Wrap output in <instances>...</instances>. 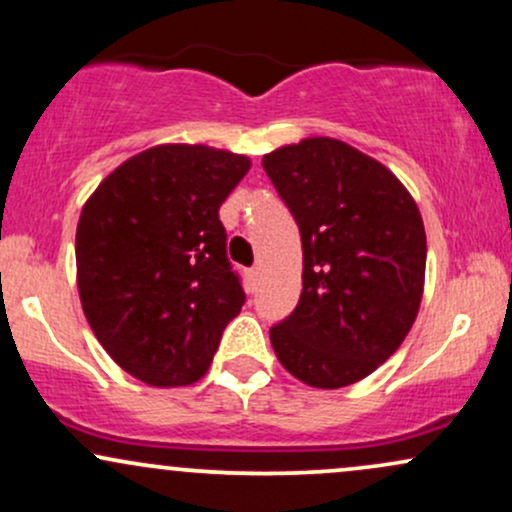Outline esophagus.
Instances as JSON below:
<instances>
[{
    "instance_id": "1",
    "label": "esophagus",
    "mask_w": 512,
    "mask_h": 512,
    "mask_svg": "<svg viewBox=\"0 0 512 512\" xmlns=\"http://www.w3.org/2000/svg\"><path fill=\"white\" fill-rule=\"evenodd\" d=\"M248 279H250V284L255 286V284H257V279H260V267H252V269H248Z\"/></svg>"
}]
</instances>
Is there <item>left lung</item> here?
<instances>
[{"mask_svg":"<svg viewBox=\"0 0 512 512\" xmlns=\"http://www.w3.org/2000/svg\"><path fill=\"white\" fill-rule=\"evenodd\" d=\"M262 166L303 243V291L269 330L274 354L310 387L354 385L395 354L419 313V207L383 163L339 139L281 146Z\"/></svg>","mask_w":512,"mask_h":512,"instance_id":"left-lung-1","label":"left lung"}]
</instances>
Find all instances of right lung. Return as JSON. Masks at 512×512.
Segmentation results:
<instances>
[{
    "label": "right lung",
    "mask_w": 512,
    "mask_h": 512,
    "mask_svg": "<svg viewBox=\"0 0 512 512\" xmlns=\"http://www.w3.org/2000/svg\"><path fill=\"white\" fill-rule=\"evenodd\" d=\"M248 170V156L204 144L151 146L81 209V308L110 358L146 385L197 383L243 308L219 209Z\"/></svg>",
    "instance_id": "1"
}]
</instances>
